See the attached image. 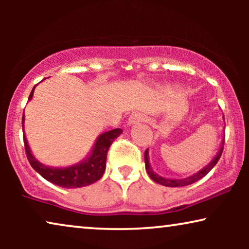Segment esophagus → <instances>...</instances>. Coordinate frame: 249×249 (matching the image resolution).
<instances>
[{
    "mask_svg": "<svg viewBox=\"0 0 249 249\" xmlns=\"http://www.w3.org/2000/svg\"><path fill=\"white\" fill-rule=\"evenodd\" d=\"M146 117L145 114L141 113V112H134L129 118V124H138V122H144L146 121Z\"/></svg>",
    "mask_w": 249,
    "mask_h": 249,
    "instance_id": "esophagus-1",
    "label": "esophagus"
}]
</instances>
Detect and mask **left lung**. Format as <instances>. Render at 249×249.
I'll use <instances>...</instances> for the list:
<instances>
[{
	"instance_id": "obj_1",
	"label": "left lung",
	"mask_w": 249,
	"mask_h": 249,
	"mask_svg": "<svg viewBox=\"0 0 249 249\" xmlns=\"http://www.w3.org/2000/svg\"><path fill=\"white\" fill-rule=\"evenodd\" d=\"M223 145H224V138H223V142H222V146H221L219 153H217L215 158L213 159V161L210 163L209 165L205 166V168L200 170L195 175L188 177V178H183V179H168V178H162L161 176L156 175V173L153 171L151 165H149V162H148V149H146L145 151V168H146V172L148 173L149 178H151L153 181L160 183V185L162 186H165V187H182V186H188V185H192V183L198 181L199 179H202L203 177H205L207 173H209L211 170L214 168V165L216 164L217 161H219L221 155H222V152H223Z\"/></svg>"
}]
</instances>
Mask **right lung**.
I'll return each instance as SVG.
<instances>
[{"label": "right lung", "instance_id": "obj_1", "mask_svg": "<svg viewBox=\"0 0 249 249\" xmlns=\"http://www.w3.org/2000/svg\"><path fill=\"white\" fill-rule=\"evenodd\" d=\"M34 89H35V87L33 88L28 100H32ZM23 120H25V118L22 117V124ZM121 132L122 129L117 128L102 134L97 138L96 142H95V146L89 158L85 160L84 162L79 163V164L63 169L49 168V166L43 165L30 153V148L25 135H23V142H25L26 155L30 165L44 179L54 183V185L63 187V188H79V187L89 186L102 178L105 171V166H107V156L108 148H110L114 139L118 136H120Z\"/></svg>", "mask_w": 249, "mask_h": 249}]
</instances>
